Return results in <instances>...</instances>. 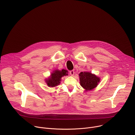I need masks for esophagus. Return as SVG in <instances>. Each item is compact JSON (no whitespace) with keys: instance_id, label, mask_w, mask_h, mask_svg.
I'll return each mask as SVG.
<instances>
[{"instance_id":"34e87169","label":"esophagus","mask_w":135,"mask_h":135,"mask_svg":"<svg viewBox=\"0 0 135 135\" xmlns=\"http://www.w3.org/2000/svg\"><path fill=\"white\" fill-rule=\"evenodd\" d=\"M69 74H70V75L74 76V74H75V72H74V71L73 70H70V71H69Z\"/></svg>"}]
</instances>
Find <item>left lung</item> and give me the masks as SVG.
I'll return each instance as SVG.
<instances>
[{
	"label": "left lung",
	"mask_w": 135,
	"mask_h": 135,
	"mask_svg": "<svg viewBox=\"0 0 135 135\" xmlns=\"http://www.w3.org/2000/svg\"><path fill=\"white\" fill-rule=\"evenodd\" d=\"M79 76L81 85L86 91L95 88L100 81L99 78L89 72H81Z\"/></svg>",
	"instance_id": "8db88e82"
}]
</instances>
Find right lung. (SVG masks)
<instances>
[{"label":"right lung","instance_id":"obj_1","mask_svg":"<svg viewBox=\"0 0 135 135\" xmlns=\"http://www.w3.org/2000/svg\"><path fill=\"white\" fill-rule=\"evenodd\" d=\"M68 71L65 69H62L60 71L59 70H56L51 74V77L46 80V82L49 86L54 87L57 86L60 83L61 79L62 76L67 75Z\"/></svg>","mask_w":135,"mask_h":135}]
</instances>
